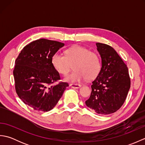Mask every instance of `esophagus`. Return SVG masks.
<instances>
[{
	"mask_svg": "<svg viewBox=\"0 0 145 145\" xmlns=\"http://www.w3.org/2000/svg\"><path fill=\"white\" fill-rule=\"evenodd\" d=\"M70 86L71 87L74 88H79L82 85L80 84H70Z\"/></svg>",
	"mask_w": 145,
	"mask_h": 145,
	"instance_id": "1",
	"label": "esophagus"
}]
</instances>
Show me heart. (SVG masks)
<instances>
[{"mask_svg":"<svg viewBox=\"0 0 145 145\" xmlns=\"http://www.w3.org/2000/svg\"><path fill=\"white\" fill-rule=\"evenodd\" d=\"M65 55L56 52L52 55L51 62L55 70L60 74L66 75L73 68L75 70L64 77L67 82H80L87 78L93 80L99 74L101 68L99 55L89 49L75 45L67 49Z\"/></svg>","mask_w":145,"mask_h":145,"instance_id":"obj_1","label":"heart"}]
</instances>
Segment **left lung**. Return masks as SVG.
I'll use <instances>...</instances> for the list:
<instances>
[{
  "label": "left lung",
  "instance_id": "obj_1",
  "mask_svg": "<svg viewBox=\"0 0 145 145\" xmlns=\"http://www.w3.org/2000/svg\"><path fill=\"white\" fill-rule=\"evenodd\" d=\"M101 58V68L92 82L90 98L86 105L100 115L118 110L124 103L130 88L128 69L121 58L111 46L97 43Z\"/></svg>",
  "mask_w": 145,
  "mask_h": 145
}]
</instances>
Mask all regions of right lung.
Masks as SVG:
<instances>
[{
  "label": "right lung",
  "mask_w": 145,
  "mask_h": 145,
  "mask_svg": "<svg viewBox=\"0 0 145 145\" xmlns=\"http://www.w3.org/2000/svg\"><path fill=\"white\" fill-rule=\"evenodd\" d=\"M63 43L45 39L37 40L22 50L13 71L15 91L25 105L37 112L53 109L69 84L60 82L59 73L52 66V55Z\"/></svg>",
  "instance_id": "add662e5"
}]
</instances>
